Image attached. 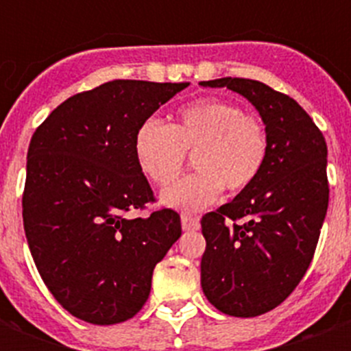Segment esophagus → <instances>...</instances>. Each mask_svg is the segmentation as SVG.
Masks as SVG:
<instances>
[{"label": "esophagus", "mask_w": 351, "mask_h": 351, "mask_svg": "<svg viewBox=\"0 0 351 351\" xmlns=\"http://www.w3.org/2000/svg\"><path fill=\"white\" fill-rule=\"evenodd\" d=\"M180 220H182V228H184L186 231H195L198 230V226H200L197 217H191V215H182Z\"/></svg>", "instance_id": "obj_1"}]
</instances>
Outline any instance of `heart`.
<instances>
[{
  "label": "heart",
  "mask_w": 351,
  "mask_h": 351,
  "mask_svg": "<svg viewBox=\"0 0 351 351\" xmlns=\"http://www.w3.org/2000/svg\"><path fill=\"white\" fill-rule=\"evenodd\" d=\"M138 169L149 182L167 186L180 175L186 154L197 153V175L165 187L160 200L184 213L213 206L224 186L239 193L261 175L267 158V132L262 120L219 98H202L176 112L175 123L147 118L132 140Z\"/></svg>",
  "instance_id": "heart-1"
}]
</instances>
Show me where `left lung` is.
I'll use <instances>...</instances> for the list:
<instances>
[{"mask_svg": "<svg viewBox=\"0 0 351 351\" xmlns=\"http://www.w3.org/2000/svg\"><path fill=\"white\" fill-rule=\"evenodd\" d=\"M200 85L242 95L266 125L261 175L200 222L204 295L226 315H262L288 299L315 253L330 197L326 140L293 98L262 82L220 78Z\"/></svg>", "mask_w": 351, "mask_h": 351, "instance_id": "1", "label": "left lung"}]
</instances>
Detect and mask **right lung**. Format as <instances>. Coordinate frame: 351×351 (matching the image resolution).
Here are the masks:
<instances>
[{
    "instance_id": "1",
    "label": "right lung",
    "mask_w": 351,
    "mask_h": 351,
    "mask_svg": "<svg viewBox=\"0 0 351 351\" xmlns=\"http://www.w3.org/2000/svg\"><path fill=\"white\" fill-rule=\"evenodd\" d=\"M189 84L114 80L71 96L30 140L23 228L54 299L90 324H118L142 310L153 269L180 239V215L158 209L138 169L142 121Z\"/></svg>"
}]
</instances>
